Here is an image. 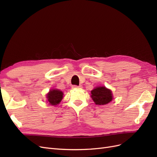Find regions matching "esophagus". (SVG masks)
<instances>
[{
  "instance_id": "34e87169",
  "label": "esophagus",
  "mask_w": 157,
  "mask_h": 157,
  "mask_svg": "<svg viewBox=\"0 0 157 157\" xmlns=\"http://www.w3.org/2000/svg\"><path fill=\"white\" fill-rule=\"evenodd\" d=\"M73 88H82V86H77V85H73L72 86Z\"/></svg>"
}]
</instances>
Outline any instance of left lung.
Segmentation results:
<instances>
[{"label": "left lung", "mask_w": 157, "mask_h": 157, "mask_svg": "<svg viewBox=\"0 0 157 157\" xmlns=\"http://www.w3.org/2000/svg\"><path fill=\"white\" fill-rule=\"evenodd\" d=\"M91 94V97L96 105H105L113 99L111 91L104 86L96 88L92 90Z\"/></svg>", "instance_id": "obj_1"}]
</instances>
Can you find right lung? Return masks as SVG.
Segmentation results:
<instances>
[{
    "mask_svg": "<svg viewBox=\"0 0 157 157\" xmlns=\"http://www.w3.org/2000/svg\"><path fill=\"white\" fill-rule=\"evenodd\" d=\"M63 92L58 90H52L47 94V98L50 104L52 105H58L63 98Z\"/></svg>",
    "mask_w": 157,
    "mask_h": 157,
    "instance_id": "obj_1",
    "label": "right lung"
}]
</instances>
